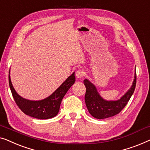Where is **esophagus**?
I'll list each match as a JSON object with an SVG mask.
<instances>
[{"instance_id": "1", "label": "esophagus", "mask_w": 150, "mask_h": 150, "mask_svg": "<svg viewBox=\"0 0 150 150\" xmlns=\"http://www.w3.org/2000/svg\"><path fill=\"white\" fill-rule=\"evenodd\" d=\"M83 76H84L83 71L79 70L76 72V77H77V78H78V79H81V78L83 77Z\"/></svg>"}]
</instances>
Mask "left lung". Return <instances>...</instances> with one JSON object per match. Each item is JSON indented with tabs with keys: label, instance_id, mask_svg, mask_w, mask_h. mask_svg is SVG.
Wrapping results in <instances>:
<instances>
[{
	"label": "left lung",
	"instance_id": "1",
	"mask_svg": "<svg viewBox=\"0 0 150 150\" xmlns=\"http://www.w3.org/2000/svg\"><path fill=\"white\" fill-rule=\"evenodd\" d=\"M137 77L134 79L131 88L117 100H106L99 95L95 86L88 79L83 81L86 86L85 102L89 113L96 119H105L117 115L124 108L134 91L136 86Z\"/></svg>",
	"mask_w": 150,
	"mask_h": 150
}]
</instances>
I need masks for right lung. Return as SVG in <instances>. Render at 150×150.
Masks as SVG:
<instances>
[{"label": "right lung", "mask_w": 150, "mask_h": 150, "mask_svg": "<svg viewBox=\"0 0 150 150\" xmlns=\"http://www.w3.org/2000/svg\"><path fill=\"white\" fill-rule=\"evenodd\" d=\"M75 81V73H73L47 98L41 100H30L22 98L17 93L12 86L11 78L9 75L10 89L15 102L19 108L26 115L41 120L50 119L58 114L63 97Z\"/></svg>", "instance_id": "add662e5"}]
</instances>
